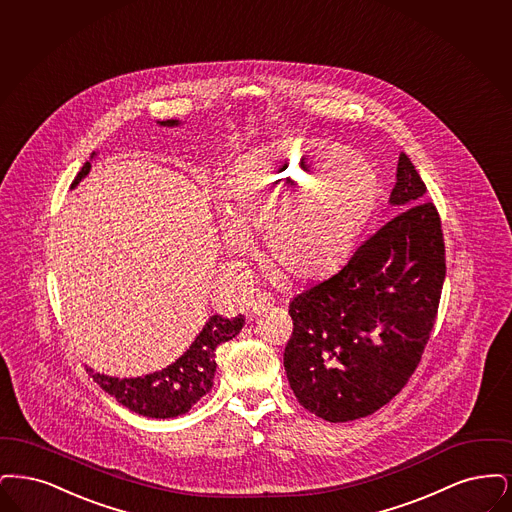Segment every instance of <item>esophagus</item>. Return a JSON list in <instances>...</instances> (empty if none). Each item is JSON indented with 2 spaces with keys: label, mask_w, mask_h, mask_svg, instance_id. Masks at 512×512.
Wrapping results in <instances>:
<instances>
[{
  "label": "esophagus",
  "mask_w": 512,
  "mask_h": 512,
  "mask_svg": "<svg viewBox=\"0 0 512 512\" xmlns=\"http://www.w3.org/2000/svg\"><path fill=\"white\" fill-rule=\"evenodd\" d=\"M273 306V298L269 292H258L252 300H250V312L254 315H260V313L266 312Z\"/></svg>",
  "instance_id": "obj_1"
}]
</instances>
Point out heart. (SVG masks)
Returning a JSON list of instances; mask_svg holds the SVG:
<instances>
[{
    "mask_svg": "<svg viewBox=\"0 0 512 512\" xmlns=\"http://www.w3.org/2000/svg\"><path fill=\"white\" fill-rule=\"evenodd\" d=\"M377 187L373 166L340 145L317 139L273 145L245 160L229 181L225 210L235 227H227L225 241L239 250L243 231L266 226L267 254L281 271L298 279L325 275L348 254Z\"/></svg>",
    "mask_w": 512,
    "mask_h": 512,
    "instance_id": "obj_1",
    "label": "heart"
}]
</instances>
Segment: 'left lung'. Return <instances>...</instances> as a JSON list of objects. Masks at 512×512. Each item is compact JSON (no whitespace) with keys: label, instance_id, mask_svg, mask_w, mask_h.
Instances as JSON below:
<instances>
[{"label":"left lung","instance_id":"1","mask_svg":"<svg viewBox=\"0 0 512 512\" xmlns=\"http://www.w3.org/2000/svg\"><path fill=\"white\" fill-rule=\"evenodd\" d=\"M401 153L390 202L398 214L329 279L289 304L285 371L298 401L348 423L392 400L421 363L445 279L442 220Z\"/></svg>","mask_w":512,"mask_h":512}]
</instances>
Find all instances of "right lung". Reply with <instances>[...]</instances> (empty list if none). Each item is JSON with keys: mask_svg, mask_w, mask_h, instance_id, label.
Segmentation results:
<instances>
[{"mask_svg": "<svg viewBox=\"0 0 512 512\" xmlns=\"http://www.w3.org/2000/svg\"><path fill=\"white\" fill-rule=\"evenodd\" d=\"M164 126H176V120L160 122ZM91 164L86 162L72 181V187L89 172ZM243 315L225 319L212 315L195 342L183 356L166 369L139 378H114L91 373L93 380L114 400L128 407L137 415L151 419H170L185 415L197 401L212 388L216 375V348L235 338L243 329Z\"/></svg>", "mask_w": 512, "mask_h": 512, "instance_id": "right-lung-1", "label": "right lung"}]
</instances>
